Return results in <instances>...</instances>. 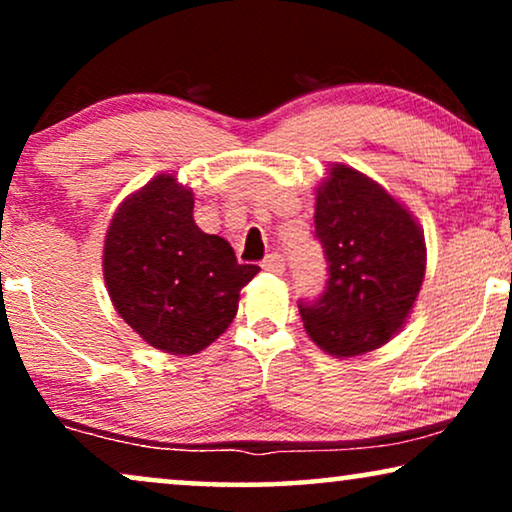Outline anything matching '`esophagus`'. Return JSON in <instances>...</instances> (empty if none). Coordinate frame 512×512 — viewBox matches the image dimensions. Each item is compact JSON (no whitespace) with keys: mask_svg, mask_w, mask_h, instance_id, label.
Listing matches in <instances>:
<instances>
[{"mask_svg":"<svg viewBox=\"0 0 512 512\" xmlns=\"http://www.w3.org/2000/svg\"><path fill=\"white\" fill-rule=\"evenodd\" d=\"M262 269L271 271V274H283V271H286V260H283V255L274 252V255H269L267 260L262 262Z\"/></svg>","mask_w":512,"mask_h":512,"instance_id":"34e87169","label":"esophagus"}]
</instances>
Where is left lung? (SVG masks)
<instances>
[{
  "label": "left lung",
  "mask_w": 512,
  "mask_h": 512,
  "mask_svg": "<svg viewBox=\"0 0 512 512\" xmlns=\"http://www.w3.org/2000/svg\"><path fill=\"white\" fill-rule=\"evenodd\" d=\"M314 236L328 262L316 300H300L309 338L333 357L385 345L411 314L425 276V238L383 186L333 165L316 191Z\"/></svg>",
  "instance_id": "left-lung-1"
}]
</instances>
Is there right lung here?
Instances as JSON below:
<instances>
[{"label":"right lung","mask_w":512,"mask_h":512,"mask_svg":"<svg viewBox=\"0 0 512 512\" xmlns=\"http://www.w3.org/2000/svg\"><path fill=\"white\" fill-rule=\"evenodd\" d=\"M260 271L193 222V193L160 174L120 205L103 245L118 314L151 347L196 354L234 321L241 288Z\"/></svg>","instance_id":"obj_1"}]
</instances>
